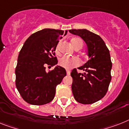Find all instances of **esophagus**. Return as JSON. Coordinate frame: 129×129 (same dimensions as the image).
I'll return each mask as SVG.
<instances>
[{
  "label": "esophagus",
  "instance_id": "esophagus-1",
  "mask_svg": "<svg viewBox=\"0 0 129 129\" xmlns=\"http://www.w3.org/2000/svg\"><path fill=\"white\" fill-rule=\"evenodd\" d=\"M70 74H71V71H67V75H70Z\"/></svg>",
  "mask_w": 129,
  "mask_h": 129
}]
</instances>
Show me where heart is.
Instances as JSON below:
<instances>
[{
  "instance_id": "heart-1",
  "label": "heart",
  "mask_w": 129,
  "mask_h": 129,
  "mask_svg": "<svg viewBox=\"0 0 129 129\" xmlns=\"http://www.w3.org/2000/svg\"><path fill=\"white\" fill-rule=\"evenodd\" d=\"M71 43L72 46L76 49L77 48H82L83 45V42L82 39L79 38H74L71 39ZM58 45L57 47V50H58ZM80 61L76 57H63L60 58L58 60V64L62 68L66 69H71L73 67L79 65Z\"/></svg>"
}]
</instances>
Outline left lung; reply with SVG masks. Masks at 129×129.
Instances as JSON below:
<instances>
[{
	"label": "left lung",
	"instance_id": "1",
	"mask_svg": "<svg viewBox=\"0 0 129 129\" xmlns=\"http://www.w3.org/2000/svg\"><path fill=\"white\" fill-rule=\"evenodd\" d=\"M69 32L80 36L85 41L89 58L78 68L84 71V73L78 72L75 69L71 73L72 93L80 104H93L105 96L111 80L112 63L109 51L100 36L88 29H70Z\"/></svg>",
	"mask_w": 129,
	"mask_h": 129
}]
</instances>
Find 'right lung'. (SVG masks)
<instances>
[{"label": "right lung", "mask_w": 129, "mask_h": 129, "mask_svg": "<svg viewBox=\"0 0 129 129\" xmlns=\"http://www.w3.org/2000/svg\"><path fill=\"white\" fill-rule=\"evenodd\" d=\"M55 29H43L31 35L19 53L15 71L16 86L22 98L28 104L41 105L54 98L57 86L67 75L65 69L57 65L55 51L59 39L67 35ZM55 65L47 73L45 66Z\"/></svg>", "instance_id": "add662e5"}]
</instances>
